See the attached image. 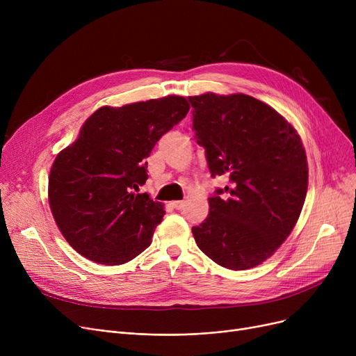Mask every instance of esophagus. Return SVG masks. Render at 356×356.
<instances>
[{"mask_svg":"<svg viewBox=\"0 0 356 356\" xmlns=\"http://www.w3.org/2000/svg\"><path fill=\"white\" fill-rule=\"evenodd\" d=\"M172 207L176 209V211H181L184 208V202L183 200H173L172 202Z\"/></svg>","mask_w":356,"mask_h":356,"instance_id":"1","label":"esophagus"}]
</instances>
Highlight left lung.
<instances>
[{"label":"left lung","mask_w":356,"mask_h":356,"mask_svg":"<svg viewBox=\"0 0 356 356\" xmlns=\"http://www.w3.org/2000/svg\"><path fill=\"white\" fill-rule=\"evenodd\" d=\"M189 101L212 177L231 181L215 191L208 218L192 228L196 244L220 267L259 266L286 241L303 209L309 181L303 143L274 108L244 93L208 92Z\"/></svg>","instance_id":"8db88e82"}]
</instances>
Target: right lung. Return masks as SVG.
Here are the masks:
<instances>
[{
    "label": "right lung",
    "mask_w": 356,
    "mask_h": 356,
    "mask_svg": "<svg viewBox=\"0 0 356 356\" xmlns=\"http://www.w3.org/2000/svg\"><path fill=\"white\" fill-rule=\"evenodd\" d=\"M189 108L177 95L102 106L58 154L49 203L74 251L98 264L120 266L149 247L165 212L163 203L137 193L148 179L145 159Z\"/></svg>",
    "instance_id": "obj_1"
}]
</instances>
